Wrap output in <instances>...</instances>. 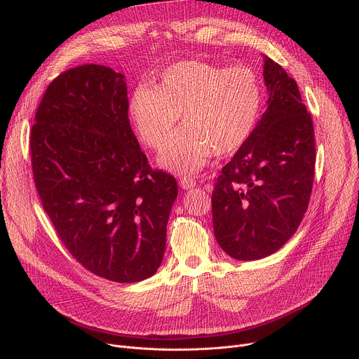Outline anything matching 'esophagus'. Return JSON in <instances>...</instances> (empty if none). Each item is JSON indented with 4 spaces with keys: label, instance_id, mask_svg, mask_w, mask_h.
I'll return each mask as SVG.
<instances>
[{
    "label": "esophagus",
    "instance_id": "34e87169",
    "mask_svg": "<svg viewBox=\"0 0 359 359\" xmlns=\"http://www.w3.org/2000/svg\"><path fill=\"white\" fill-rule=\"evenodd\" d=\"M180 182H181V187H182L184 189H191V188L196 187V181L192 180L191 177H181Z\"/></svg>",
    "mask_w": 359,
    "mask_h": 359
}]
</instances>
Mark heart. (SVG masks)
I'll return each mask as SVG.
<instances>
[{"mask_svg":"<svg viewBox=\"0 0 359 359\" xmlns=\"http://www.w3.org/2000/svg\"><path fill=\"white\" fill-rule=\"evenodd\" d=\"M260 102V83L252 69L185 60L165 69L154 89L137 88L130 115L142 141L154 149L167 142L181 115L184 128L165 145L161 162L189 174L204 167L212 154H233L245 142Z\"/></svg>","mask_w":359,"mask_h":359,"instance_id":"heart-1","label":"heart"}]
</instances>
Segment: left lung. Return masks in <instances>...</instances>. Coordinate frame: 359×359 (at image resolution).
<instances>
[{
    "label": "left lung",
    "instance_id": "1",
    "mask_svg": "<svg viewBox=\"0 0 359 359\" xmlns=\"http://www.w3.org/2000/svg\"><path fill=\"white\" fill-rule=\"evenodd\" d=\"M267 109L211 194L214 234L237 260L278 252L309 205L315 178V130L296 81L264 59Z\"/></svg>",
    "mask_w": 359,
    "mask_h": 359
}]
</instances>
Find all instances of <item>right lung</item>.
I'll list each match as a JSON object with an SVG mask.
<instances>
[{
  "label": "right lung",
  "instance_id": "obj_1",
  "mask_svg": "<svg viewBox=\"0 0 359 359\" xmlns=\"http://www.w3.org/2000/svg\"><path fill=\"white\" fill-rule=\"evenodd\" d=\"M125 76L100 65L53 79L30 133L34 184L59 238L90 273L141 282L161 266L178 196L130 129Z\"/></svg>",
  "mask_w": 359,
  "mask_h": 359
}]
</instances>
